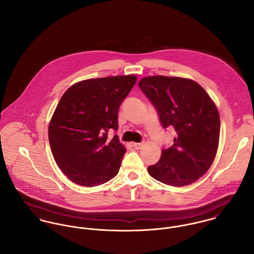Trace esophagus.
<instances>
[{
    "label": "esophagus",
    "instance_id": "34e87169",
    "mask_svg": "<svg viewBox=\"0 0 254 254\" xmlns=\"http://www.w3.org/2000/svg\"><path fill=\"white\" fill-rule=\"evenodd\" d=\"M143 145H144L143 143H134V144H133V146H134L136 149H140V148H142V147H143Z\"/></svg>",
    "mask_w": 254,
    "mask_h": 254
}]
</instances>
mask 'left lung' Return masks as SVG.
Returning a JSON list of instances; mask_svg holds the SVG:
<instances>
[{
    "mask_svg": "<svg viewBox=\"0 0 254 254\" xmlns=\"http://www.w3.org/2000/svg\"><path fill=\"white\" fill-rule=\"evenodd\" d=\"M139 87L156 109L163 128L176 131L148 174L163 184L183 187L198 180L211 166L219 144L217 108L196 82L181 77L148 76Z\"/></svg>",
    "mask_w": 254,
    "mask_h": 254,
    "instance_id": "1",
    "label": "left lung"
}]
</instances>
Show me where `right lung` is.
Returning a JSON list of instances; mask_svg holds the SVG:
<instances>
[{"mask_svg": "<svg viewBox=\"0 0 254 254\" xmlns=\"http://www.w3.org/2000/svg\"><path fill=\"white\" fill-rule=\"evenodd\" d=\"M137 81L135 75L88 79L62 97L49 125L54 158L69 180L95 187L114 178L126 152L118 137V109Z\"/></svg>", "mask_w": 254, "mask_h": 254, "instance_id": "obj_1", "label": "right lung"}]
</instances>
